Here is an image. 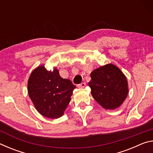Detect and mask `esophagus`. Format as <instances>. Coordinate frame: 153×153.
I'll list each match as a JSON object with an SVG mask.
<instances>
[{
    "label": "esophagus",
    "instance_id": "34e87169",
    "mask_svg": "<svg viewBox=\"0 0 153 153\" xmlns=\"http://www.w3.org/2000/svg\"><path fill=\"white\" fill-rule=\"evenodd\" d=\"M86 86V84L85 82H82L80 84H78V88H85V86Z\"/></svg>",
    "mask_w": 153,
    "mask_h": 153
}]
</instances>
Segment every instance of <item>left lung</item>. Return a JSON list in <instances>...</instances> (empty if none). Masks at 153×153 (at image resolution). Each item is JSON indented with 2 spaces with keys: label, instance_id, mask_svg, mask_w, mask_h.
<instances>
[{
  "label": "left lung",
  "instance_id": "left-lung-1",
  "mask_svg": "<svg viewBox=\"0 0 153 153\" xmlns=\"http://www.w3.org/2000/svg\"><path fill=\"white\" fill-rule=\"evenodd\" d=\"M88 86L94 100L105 109H115L123 104L128 94V80L117 66L107 64L90 74Z\"/></svg>",
  "mask_w": 153,
  "mask_h": 153
}]
</instances>
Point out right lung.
<instances>
[{
  "label": "right lung",
  "instance_id": "1",
  "mask_svg": "<svg viewBox=\"0 0 153 153\" xmlns=\"http://www.w3.org/2000/svg\"><path fill=\"white\" fill-rule=\"evenodd\" d=\"M76 86L63 79L57 69L48 71L40 65L33 70L27 82V91L36 109L46 117L57 119L63 115Z\"/></svg>",
  "mask_w": 153,
  "mask_h": 153
}]
</instances>
